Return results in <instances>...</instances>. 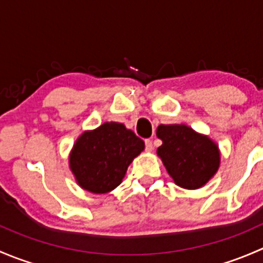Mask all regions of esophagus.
I'll return each mask as SVG.
<instances>
[{"mask_svg": "<svg viewBox=\"0 0 263 263\" xmlns=\"http://www.w3.org/2000/svg\"><path fill=\"white\" fill-rule=\"evenodd\" d=\"M145 150L148 151H153L154 150V146H153V141L151 140H145Z\"/></svg>", "mask_w": 263, "mask_h": 263, "instance_id": "esophagus-1", "label": "esophagus"}]
</instances>
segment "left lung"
I'll list each match as a JSON object with an SVG mask.
<instances>
[{
  "mask_svg": "<svg viewBox=\"0 0 263 263\" xmlns=\"http://www.w3.org/2000/svg\"><path fill=\"white\" fill-rule=\"evenodd\" d=\"M156 136L163 141L158 155L179 187L196 190L216 173L220 154L209 137L184 124H160Z\"/></svg>",
  "mask_w": 263,
  "mask_h": 263,
  "instance_id": "8db88e82",
  "label": "left lung"
}]
</instances>
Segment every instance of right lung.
<instances>
[{"mask_svg": "<svg viewBox=\"0 0 263 263\" xmlns=\"http://www.w3.org/2000/svg\"><path fill=\"white\" fill-rule=\"evenodd\" d=\"M144 147V141L122 123H104L76 141L70 156L71 171L84 190L107 193L122 182Z\"/></svg>", "mask_w": 263, "mask_h": 263, "instance_id": "obj_1", "label": "right lung"}]
</instances>
